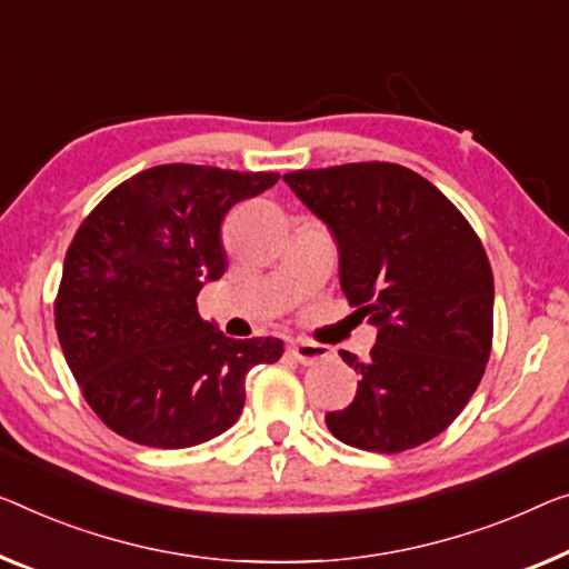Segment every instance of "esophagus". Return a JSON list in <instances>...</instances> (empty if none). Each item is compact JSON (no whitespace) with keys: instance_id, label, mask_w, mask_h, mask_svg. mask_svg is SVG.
<instances>
[{"instance_id":"34e87169","label":"esophagus","mask_w":569,"mask_h":569,"mask_svg":"<svg viewBox=\"0 0 569 569\" xmlns=\"http://www.w3.org/2000/svg\"><path fill=\"white\" fill-rule=\"evenodd\" d=\"M288 352H291V358L296 362H301V366H317L319 360H325L329 355L325 345H313V342H293L288 347Z\"/></svg>"}]
</instances>
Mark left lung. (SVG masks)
<instances>
[{
  "instance_id": "left-lung-1",
  "label": "left lung",
  "mask_w": 569,
  "mask_h": 569,
  "mask_svg": "<svg viewBox=\"0 0 569 569\" xmlns=\"http://www.w3.org/2000/svg\"><path fill=\"white\" fill-rule=\"evenodd\" d=\"M325 219L355 317L378 327L355 401L325 421L339 442L396 455L452 423L493 347V270L478 232L435 183L398 163L283 176Z\"/></svg>"
}]
</instances>
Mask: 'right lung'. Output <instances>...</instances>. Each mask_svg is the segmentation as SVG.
Segmentation results:
<instances>
[{
  "instance_id": "1",
  "label": "right lung",
  "mask_w": 569,
  "mask_h": 569,
  "mask_svg": "<svg viewBox=\"0 0 569 569\" xmlns=\"http://www.w3.org/2000/svg\"><path fill=\"white\" fill-rule=\"evenodd\" d=\"M278 173L171 163L127 178L66 250L56 332L91 411L130 442L183 449L240 419L244 376L276 362V337L230 339L197 296L227 268L219 227Z\"/></svg>"
}]
</instances>
